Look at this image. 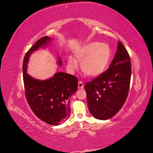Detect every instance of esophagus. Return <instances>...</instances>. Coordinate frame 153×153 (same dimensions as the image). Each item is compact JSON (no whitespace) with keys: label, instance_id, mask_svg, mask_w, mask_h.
Instances as JSON below:
<instances>
[{"label":"esophagus","instance_id":"obj_1","mask_svg":"<svg viewBox=\"0 0 153 153\" xmlns=\"http://www.w3.org/2000/svg\"><path fill=\"white\" fill-rule=\"evenodd\" d=\"M78 89H83V88H84V84H83V82L82 81L78 82Z\"/></svg>","mask_w":153,"mask_h":153}]
</instances>
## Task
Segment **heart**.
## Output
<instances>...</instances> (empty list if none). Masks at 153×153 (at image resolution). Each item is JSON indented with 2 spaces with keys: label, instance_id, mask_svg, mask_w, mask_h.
Instances as JSON below:
<instances>
[{
  "label": "heart",
  "instance_id": "obj_1",
  "mask_svg": "<svg viewBox=\"0 0 153 153\" xmlns=\"http://www.w3.org/2000/svg\"><path fill=\"white\" fill-rule=\"evenodd\" d=\"M75 59L69 57L68 67L74 71L80 63L82 72L91 77H96L102 74L107 68L110 57L111 50L108 45L99 42H91L78 49L75 54Z\"/></svg>",
  "mask_w": 153,
  "mask_h": 153
}]
</instances>
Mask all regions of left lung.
I'll use <instances>...</instances> for the list:
<instances>
[{"instance_id": "obj_1", "label": "left lung", "mask_w": 153, "mask_h": 153, "mask_svg": "<svg viewBox=\"0 0 153 153\" xmlns=\"http://www.w3.org/2000/svg\"><path fill=\"white\" fill-rule=\"evenodd\" d=\"M131 75L130 57L121 41L109 68L85 85L90 113L100 120L114 117L128 95Z\"/></svg>"}]
</instances>
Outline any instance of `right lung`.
<instances>
[{
	"mask_svg": "<svg viewBox=\"0 0 153 153\" xmlns=\"http://www.w3.org/2000/svg\"><path fill=\"white\" fill-rule=\"evenodd\" d=\"M50 39L44 36L32 46L23 62V79L26 100L34 114L46 123L57 126L68 119L70 115L69 99L78 89L77 78L66 73H55L47 80H38L27 74L29 55ZM59 64L61 65V59Z\"/></svg>",
	"mask_w": 153,
	"mask_h": 153,
	"instance_id": "obj_1",
	"label": "right lung"
}]
</instances>
